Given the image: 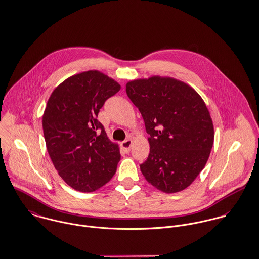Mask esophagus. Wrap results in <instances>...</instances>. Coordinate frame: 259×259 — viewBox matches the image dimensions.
<instances>
[{"instance_id":"obj_1","label":"esophagus","mask_w":259,"mask_h":259,"mask_svg":"<svg viewBox=\"0 0 259 259\" xmlns=\"http://www.w3.org/2000/svg\"><path fill=\"white\" fill-rule=\"evenodd\" d=\"M131 146H132V140L131 139H127V140H125L121 143V148L126 153H128L131 151Z\"/></svg>"}]
</instances>
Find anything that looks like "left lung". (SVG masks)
Masks as SVG:
<instances>
[{
    "instance_id": "left-lung-1",
    "label": "left lung",
    "mask_w": 259,
    "mask_h": 259,
    "mask_svg": "<svg viewBox=\"0 0 259 259\" xmlns=\"http://www.w3.org/2000/svg\"><path fill=\"white\" fill-rule=\"evenodd\" d=\"M150 135V154L140 165L146 180L165 193L186 189L204 169L214 142L210 113L184 82L154 76L126 84Z\"/></svg>"
}]
</instances>
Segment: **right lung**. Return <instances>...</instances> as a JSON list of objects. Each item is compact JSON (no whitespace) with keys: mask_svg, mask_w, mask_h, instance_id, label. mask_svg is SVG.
<instances>
[{"mask_svg":"<svg viewBox=\"0 0 259 259\" xmlns=\"http://www.w3.org/2000/svg\"><path fill=\"white\" fill-rule=\"evenodd\" d=\"M119 89L111 78L90 70L63 81L47 102L42 120L47 151L60 177L77 191L93 192L116 172L118 147L97 115Z\"/></svg>","mask_w":259,"mask_h":259,"instance_id":"right-lung-1","label":"right lung"}]
</instances>
